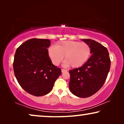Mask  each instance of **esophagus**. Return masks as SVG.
<instances>
[{
    "mask_svg": "<svg viewBox=\"0 0 124 124\" xmlns=\"http://www.w3.org/2000/svg\"><path fill=\"white\" fill-rule=\"evenodd\" d=\"M67 70H66V69H62V73H64V72H67Z\"/></svg>",
    "mask_w": 124,
    "mask_h": 124,
    "instance_id": "obj_1",
    "label": "esophagus"
}]
</instances>
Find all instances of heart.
Wrapping results in <instances>:
<instances>
[{"label": "heart", "mask_w": 124, "mask_h": 124, "mask_svg": "<svg viewBox=\"0 0 124 124\" xmlns=\"http://www.w3.org/2000/svg\"><path fill=\"white\" fill-rule=\"evenodd\" d=\"M48 53L55 65H59L65 56L64 65L78 68L84 65L89 60L91 49L90 46L85 42L65 40L57 42L55 46H50L48 49Z\"/></svg>", "instance_id": "1"}]
</instances>
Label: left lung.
Instances as JSON below:
<instances>
[{
	"mask_svg": "<svg viewBox=\"0 0 124 124\" xmlns=\"http://www.w3.org/2000/svg\"><path fill=\"white\" fill-rule=\"evenodd\" d=\"M90 46L91 55L82 67L69 70V89L79 98H87L98 92L104 85L111 67V60L106 47L95 40L84 39Z\"/></svg>",
	"mask_w": 124,
	"mask_h": 124,
	"instance_id": "8db88e82",
	"label": "left lung"
}]
</instances>
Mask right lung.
Returning <instances> with one entry per match:
<instances>
[{
	"label": "right lung",
	"mask_w": 124,
	"mask_h": 124,
	"mask_svg": "<svg viewBox=\"0 0 124 124\" xmlns=\"http://www.w3.org/2000/svg\"><path fill=\"white\" fill-rule=\"evenodd\" d=\"M47 39L32 38L17 48L13 61V70L21 87L29 94L40 96L52 90L62 70L54 65L47 48Z\"/></svg>",
	"instance_id": "add662e5"
}]
</instances>
